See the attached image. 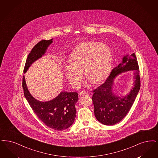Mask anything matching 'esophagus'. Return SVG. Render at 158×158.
Instances as JSON below:
<instances>
[{"label": "esophagus", "instance_id": "obj_1", "mask_svg": "<svg viewBox=\"0 0 158 158\" xmlns=\"http://www.w3.org/2000/svg\"><path fill=\"white\" fill-rule=\"evenodd\" d=\"M89 92H88V91H86V90H83V91H81V92L79 94V95H80V96H82V95H89Z\"/></svg>", "mask_w": 158, "mask_h": 158}]
</instances>
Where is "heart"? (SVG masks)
Masks as SVG:
<instances>
[{
	"instance_id": "heart-1",
	"label": "heart",
	"mask_w": 158,
	"mask_h": 158,
	"mask_svg": "<svg viewBox=\"0 0 158 158\" xmlns=\"http://www.w3.org/2000/svg\"><path fill=\"white\" fill-rule=\"evenodd\" d=\"M71 62L65 67L67 78L73 85L82 81V72L94 84L103 82L111 66L112 53L106 44L96 42H85L78 46L71 55Z\"/></svg>"
}]
</instances>
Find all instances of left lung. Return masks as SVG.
<instances>
[{"instance_id": "1", "label": "left lung", "mask_w": 158, "mask_h": 158, "mask_svg": "<svg viewBox=\"0 0 158 158\" xmlns=\"http://www.w3.org/2000/svg\"><path fill=\"white\" fill-rule=\"evenodd\" d=\"M135 70V85L129 94L123 98L116 97L111 92L114 78L119 73ZM140 87L138 62L135 53L123 58V62L112 70L107 79L93 90L92 101L96 118L102 124L113 125L122 120L132 106Z\"/></svg>"}]
</instances>
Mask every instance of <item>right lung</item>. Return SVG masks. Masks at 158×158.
Masks as SVG:
<instances>
[{
    "label": "right lung",
    "mask_w": 158,
    "mask_h": 158,
    "mask_svg": "<svg viewBox=\"0 0 158 158\" xmlns=\"http://www.w3.org/2000/svg\"><path fill=\"white\" fill-rule=\"evenodd\" d=\"M52 42V39L42 40L33 48L27 57L24 72L33 62L44 54ZM22 87L26 99L32 110L46 126L56 131H63L73 124L76 117L75 104L79 99L77 92H62L54 99L42 102L36 100L31 95L27 88L24 75Z\"/></svg>",
    "instance_id": "right-lung-1"
}]
</instances>
